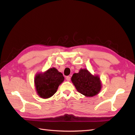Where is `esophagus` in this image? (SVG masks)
Instances as JSON below:
<instances>
[{
    "label": "esophagus",
    "instance_id": "obj_1",
    "mask_svg": "<svg viewBox=\"0 0 135 135\" xmlns=\"http://www.w3.org/2000/svg\"><path fill=\"white\" fill-rule=\"evenodd\" d=\"M70 79H71V77L70 76H66V80H67V81H70Z\"/></svg>",
    "mask_w": 135,
    "mask_h": 135
}]
</instances>
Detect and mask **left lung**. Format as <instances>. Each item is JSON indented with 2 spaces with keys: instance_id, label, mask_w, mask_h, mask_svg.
Here are the masks:
<instances>
[{
  "instance_id": "8db88e82",
  "label": "left lung",
  "mask_w": 135,
  "mask_h": 135,
  "mask_svg": "<svg viewBox=\"0 0 135 135\" xmlns=\"http://www.w3.org/2000/svg\"><path fill=\"white\" fill-rule=\"evenodd\" d=\"M71 81L76 89L86 97L97 95L102 89V82L99 75H92L86 68L79 70L71 77Z\"/></svg>"
}]
</instances>
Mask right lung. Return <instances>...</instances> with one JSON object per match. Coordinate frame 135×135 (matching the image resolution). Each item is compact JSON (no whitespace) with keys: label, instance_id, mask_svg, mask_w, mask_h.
Returning a JSON list of instances; mask_svg holds the SVG:
<instances>
[{"label":"right lung","instance_id":"right-lung-1","mask_svg":"<svg viewBox=\"0 0 135 135\" xmlns=\"http://www.w3.org/2000/svg\"><path fill=\"white\" fill-rule=\"evenodd\" d=\"M64 77L56 68L52 67L44 73H37L34 79L37 94L42 99H48L54 95Z\"/></svg>","mask_w":135,"mask_h":135}]
</instances>
